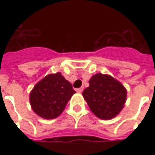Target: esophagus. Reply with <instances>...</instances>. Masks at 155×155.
I'll list each match as a JSON object with an SVG mask.
<instances>
[{"label": "esophagus", "mask_w": 155, "mask_h": 155, "mask_svg": "<svg viewBox=\"0 0 155 155\" xmlns=\"http://www.w3.org/2000/svg\"><path fill=\"white\" fill-rule=\"evenodd\" d=\"M84 91V88L81 87V88H79V89H76V92H78V93H81L82 91Z\"/></svg>", "instance_id": "obj_1"}]
</instances>
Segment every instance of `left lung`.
Here are the masks:
<instances>
[{"mask_svg": "<svg viewBox=\"0 0 155 155\" xmlns=\"http://www.w3.org/2000/svg\"><path fill=\"white\" fill-rule=\"evenodd\" d=\"M90 86L82 93L93 114L101 120H111L124 106L127 91L123 84L110 74H94Z\"/></svg>", "mask_w": 155, "mask_h": 155, "instance_id": "left-lung-1", "label": "left lung"}]
</instances>
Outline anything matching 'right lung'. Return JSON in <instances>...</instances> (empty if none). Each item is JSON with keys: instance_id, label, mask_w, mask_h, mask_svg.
<instances>
[{"instance_id": "right-lung-1", "label": "right lung", "mask_w": 155, "mask_h": 155, "mask_svg": "<svg viewBox=\"0 0 155 155\" xmlns=\"http://www.w3.org/2000/svg\"><path fill=\"white\" fill-rule=\"evenodd\" d=\"M74 93L72 84L61 72L49 74L32 89L30 93V103L37 115L52 120L63 112Z\"/></svg>"}]
</instances>
